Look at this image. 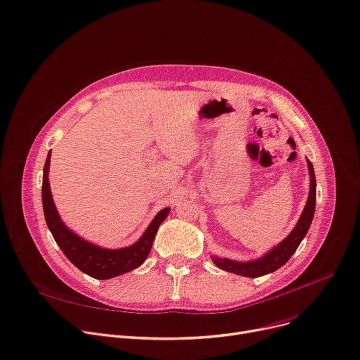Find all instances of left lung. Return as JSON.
<instances>
[{"label": "left lung", "instance_id": "left-lung-1", "mask_svg": "<svg viewBox=\"0 0 360 360\" xmlns=\"http://www.w3.org/2000/svg\"><path fill=\"white\" fill-rule=\"evenodd\" d=\"M308 165V172H309V194L307 204L304 207V211L301 214V217L294 227V230L288 234V237L282 240L278 246H275L271 252H268L265 256H262L260 259L250 260V262H236L230 260L226 257H219V256H211L212 262L217 265L220 269L237 274V275H243L248 278H257L268 275L271 272H275L281 266H283L286 262L290 260V257L295 253L298 249L300 243L302 242V238L305 237L311 221H313L314 217V211H316V175H314V167L313 163H311L307 159Z\"/></svg>", "mask_w": 360, "mask_h": 360}]
</instances>
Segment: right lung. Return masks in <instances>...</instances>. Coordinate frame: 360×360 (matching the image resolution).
<instances>
[{
	"label": "right lung",
	"instance_id": "add662e5",
	"mask_svg": "<svg viewBox=\"0 0 360 360\" xmlns=\"http://www.w3.org/2000/svg\"><path fill=\"white\" fill-rule=\"evenodd\" d=\"M49 166L51 152L47 155L43 167L41 202L46 224L49 227L55 242L58 243L63 255L74 263L79 271L95 279H110L139 268L149 256L158 229L167 217L171 208H163L160 212H158L150 226L134 245L114 250L103 249L100 246H95L84 240V238L77 236L74 231H70L60 220L52 198L49 178H47V175H49Z\"/></svg>",
	"mask_w": 360,
	"mask_h": 360
}]
</instances>
